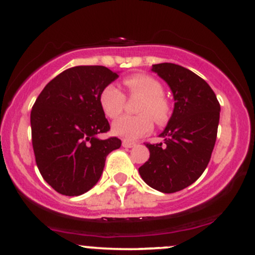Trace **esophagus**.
I'll return each mask as SVG.
<instances>
[{
    "instance_id": "esophagus-1",
    "label": "esophagus",
    "mask_w": 255,
    "mask_h": 255,
    "mask_svg": "<svg viewBox=\"0 0 255 255\" xmlns=\"http://www.w3.org/2000/svg\"><path fill=\"white\" fill-rule=\"evenodd\" d=\"M122 146L126 148H130V147H134V146H135V142L128 141V140H124V141H122Z\"/></svg>"
}]
</instances>
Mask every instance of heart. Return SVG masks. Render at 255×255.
<instances>
[{
    "label": "heart",
    "instance_id": "heart-1",
    "mask_svg": "<svg viewBox=\"0 0 255 255\" xmlns=\"http://www.w3.org/2000/svg\"><path fill=\"white\" fill-rule=\"evenodd\" d=\"M125 86L130 96L141 97L137 105L136 116H122L111 126L115 135L125 140H135L148 134L153 128V121L163 125L170 115V104L163 96L162 84L153 77L146 74H135L125 79ZM102 110L109 119L118 118L124 110L125 96L116 85L109 84L99 95Z\"/></svg>",
    "mask_w": 255,
    "mask_h": 255
}]
</instances>
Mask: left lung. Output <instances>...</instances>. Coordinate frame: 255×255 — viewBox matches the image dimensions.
Instances as JSON below:
<instances>
[{
    "label": "left lung",
    "instance_id": "left-lung-1",
    "mask_svg": "<svg viewBox=\"0 0 255 255\" xmlns=\"http://www.w3.org/2000/svg\"><path fill=\"white\" fill-rule=\"evenodd\" d=\"M170 87L174 111L165 129L164 141L146 144L150 158L139 168L148 186L162 193H175L194 183L211 158L217 137L219 105L209 84L195 73L175 63L152 64Z\"/></svg>",
    "mask_w": 255,
    "mask_h": 255
}]
</instances>
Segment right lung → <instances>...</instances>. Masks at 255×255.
I'll return each instance as SVG.
<instances>
[{
    "label": "right lung",
    "instance_id": "1",
    "mask_svg": "<svg viewBox=\"0 0 255 255\" xmlns=\"http://www.w3.org/2000/svg\"><path fill=\"white\" fill-rule=\"evenodd\" d=\"M118 78L103 66L73 67L52 79L33 104L37 166L60 194L77 197L90 191L102 176L108 154L121 147L118 137H98L110 129L99 95Z\"/></svg>",
    "mask_w": 255,
    "mask_h": 255
}]
</instances>
